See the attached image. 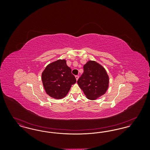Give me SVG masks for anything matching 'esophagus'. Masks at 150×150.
<instances>
[{"label":"esophagus","mask_w":150,"mask_h":150,"mask_svg":"<svg viewBox=\"0 0 150 150\" xmlns=\"http://www.w3.org/2000/svg\"><path fill=\"white\" fill-rule=\"evenodd\" d=\"M75 78H76V80H78V79H79L78 75H76V76H75Z\"/></svg>","instance_id":"34e87169"}]
</instances>
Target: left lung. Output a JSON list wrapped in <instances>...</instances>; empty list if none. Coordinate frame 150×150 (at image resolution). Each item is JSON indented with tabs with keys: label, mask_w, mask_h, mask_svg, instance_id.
Returning <instances> with one entry per match:
<instances>
[{
	"label": "left lung",
	"mask_w": 150,
	"mask_h": 150,
	"mask_svg": "<svg viewBox=\"0 0 150 150\" xmlns=\"http://www.w3.org/2000/svg\"><path fill=\"white\" fill-rule=\"evenodd\" d=\"M84 72L77 83L86 98L95 100L107 91L109 78L106 70L96 61H89L84 65Z\"/></svg>",
	"instance_id": "8db88e82"
}]
</instances>
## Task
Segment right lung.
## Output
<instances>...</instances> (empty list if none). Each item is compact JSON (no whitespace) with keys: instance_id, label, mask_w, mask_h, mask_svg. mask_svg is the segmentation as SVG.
Returning <instances> with one entry per match:
<instances>
[{"instance_id":"obj_1","label":"right lung","mask_w":150,"mask_h":150,"mask_svg":"<svg viewBox=\"0 0 150 150\" xmlns=\"http://www.w3.org/2000/svg\"><path fill=\"white\" fill-rule=\"evenodd\" d=\"M42 80L47 94L56 99L64 97L76 82L65 59H58L48 64L42 72Z\"/></svg>"}]
</instances>
